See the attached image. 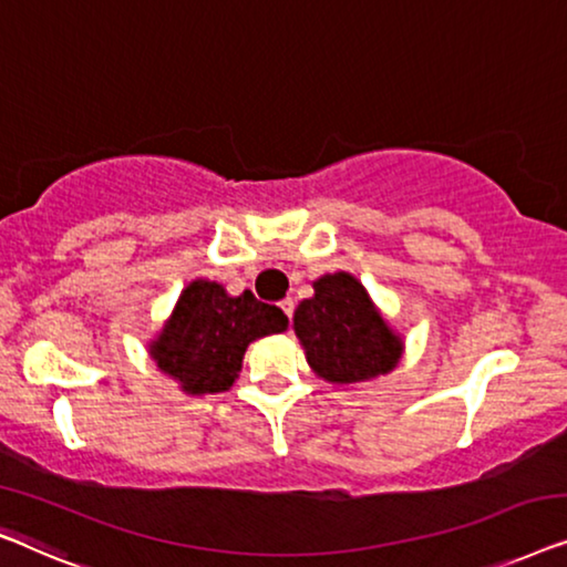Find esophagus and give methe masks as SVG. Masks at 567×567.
<instances>
[{"instance_id":"obj_1","label":"esophagus","mask_w":567,"mask_h":567,"mask_svg":"<svg viewBox=\"0 0 567 567\" xmlns=\"http://www.w3.org/2000/svg\"><path fill=\"white\" fill-rule=\"evenodd\" d=\"M280 308L285 310V316L290 318V321H292V313H295V300H292V298H285V300L280 302Z\"/></svg>"}]
</instances>
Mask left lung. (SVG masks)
I'll list each match as a JSON object with an SVG mask.
<instances>
[{"instance_id":"8db88e82","label":"left lung","mask_w":567,"mask_h":567,"mask_svg":"<svg viewBox=\"0 0 567 567\" xmlns=\"http://www.w3.org/2000/svg\"><path fill=\"white\" fill-rule=\"evenodd\" d=\"M295 308L292 329L318 378L349 385L395 370L403 341L349 272L323 275Z\"/></svg>"}]
</instances>
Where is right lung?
Returning a JSON list of instances; mask_svg holds the SVG:
<instances>
[{
	"label": "right lung",
	"instance_id": "1",
	"mask_svg": "<svg viewBox=\"0 0 567 567\" xmlns=\"http://www.w3.org/2000/svg\"><path fill=\"white\" fill-rule=\"evenodd\" d=\"M285 329L282 310L257 300L251 290L234 298L218 282L195 280L182 290L148 352L185 393H223L241 372L246 347Z\"/></svg>",
	"mask_w": 567,
	"mask_h": 567
}]
</instances>
